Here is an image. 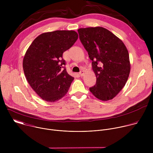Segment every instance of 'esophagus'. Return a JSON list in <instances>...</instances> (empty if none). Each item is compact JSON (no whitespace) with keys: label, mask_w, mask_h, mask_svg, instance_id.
Returning a JSON list of instances; mask_svg holds the SVG:
<instances>
[{"label":"esophagus","mask_w":153,"mask_h":153,"mask_svg":"<svg viewBox=\"0 0 153 153\" xmlns=\"http://www.w3.org/2000/svg\"><path fill=\"white\" fill-rule=\"evenodd\" d=\"M84 73H85L84 71H81L79 73V74H80V76H83V74H84Z\"/></svg>","instance_id":"1"}]
</instances>
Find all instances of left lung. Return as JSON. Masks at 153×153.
I'll return each mask as SVG.
<instances>
[{"mask_svg":"<svg viewBox=\"0 0 153 153\" xmlns=\"http://www.w3.org/2000/svg\"><path fill=\"white\" fill-rule=\"evenodd\" d=\"M77 31L96 76V83L90 91L102 101L113 99L123 88L129 75L131 65L126 47L105 28L89 27Z\"/></svg>","mask_w":153,"mask_h":153,"instance_id":"1","label":"left lung"}]
</instances>
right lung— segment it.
<instances>
[{"label": "right lung", "instance_id": "right-lung-1", "mask_svg": "<svg viewBox=\"0 0 153 153\" xmlns=\"http://www.w3.org/2000/svg\"><path fill=\"white\" fill-rule=\"evenodd\" d=\"M78 39L73 30H57L42 33L28 48L23 60L26 79L33 90L43 100L54 102L69 90L74 77L65 68L63 52Z\"/></svg>", "mask_w": 153, "mask_h": 153}]
</instances>
